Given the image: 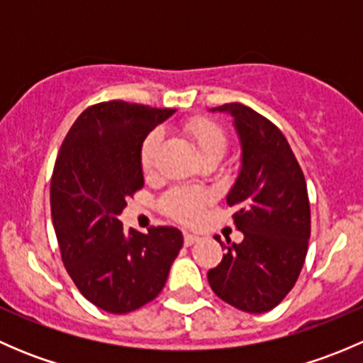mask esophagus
<instances>
[{"instance_id": "obj_1", "label": "esophagus", "mask_w": 363, "mask_h": 363, "mask_svg": "<svg viewBox=\"0 0 363 363\" xmlns=\"http://www.w3.org/2000/svg\"><path fill=\"white\" fill-rule=\"evenodd\" d=\"M195 242H199V237L193 235V233H189V232H184V244H186V246H193Z\"/></svg>"}]
</instances>
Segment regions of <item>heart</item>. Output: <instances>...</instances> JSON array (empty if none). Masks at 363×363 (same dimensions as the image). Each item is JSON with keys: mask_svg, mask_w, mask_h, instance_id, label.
Instances as JSON below:
<instances>
[{"mask_svg": "<svg viewBox=\"0 0 363 363\" xmlns=\"http://www.w3.org/2000/svg\"><path fill=\"white\" fill-rule=\"evenodd\" d=\"M184 135L191 142L193 149L199 155V160H216L219 161L225 156L228 140L221 128L208 119L196 117L184 126ZM161 145V131L156 130L147 135L140 149V164L144 172H151L155 167L156 155ZM207 193L200 189H174L163 199V211L179 221L191 223L200 218L205 203H207Z\"/></svg>", "mask_w": 363, "mask_h": 363, "instance_id": "heart-1", "label": "heart"}]
</instances>
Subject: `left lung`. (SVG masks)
I'll return each mask as SVG.
<instances>
[{"instance_id": "1", "label": "left lung", "mask_w": 363, "mask_h": 363, "mask_svg": "<svg viewBox=\"0 0 363 363\" xmlns=\"http://www.w3.org/2000/svg\"><path fill=\"white\" fill-rule=\"evenodd\" d=\"M232 116L240 142V170L226 195L235 207L240 244L208 270L212 291L244 313L274 309L295 286L311 237V208L300 164L284 135L252 108L225 104L208 108ZM221 244V239H218Z\"/></svg>"}]
</instances>
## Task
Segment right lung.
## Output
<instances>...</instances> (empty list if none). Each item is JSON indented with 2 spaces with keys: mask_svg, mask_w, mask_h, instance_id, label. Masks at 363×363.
I'll list each match as a JSON object with an SVG mask.
<instances>
[{
  "mask_svg": "<svg viewBox=\"0 0 363 363\" xmlns=\"http://www.w3.org/2000/svg\"><path fill=\"white\" fill-rule=\"evenodd\" d=\"M172 108L113 100L86 108L57 155L50 214L61 258L79 291L100 309L131 313L160 295L182 232L123 230L126 199L144 186L140 149Z\"/></svg>",
  "mask_w": 363,
  "mask_h": 363,
  "instance_id": "1",
  "label": "right lung"
}]
</instances>
